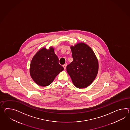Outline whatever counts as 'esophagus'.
<instances>
[{
  "instance_id": "34e87169",
  "label": "esophagus",
  "mask_w": 130,
  "mask_h": 130,
  "mask_svg": "<svg viewBox=\"0 0 130 130\" xmlns=\"http://www.w3.org/2000/svg\"><path fill=\"white\" fill-rule=\"evenodd\" d=\"M63 67L64 70H65V69H66L67 63H65V64H64L63 65Z\"/></svg>"
}]
</instances>
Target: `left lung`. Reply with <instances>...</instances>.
<instances>
[{
  "mask_svg": "<svg viewBox=\"0 0 130 130\" xmlns=\"http://www.w3.org/2000/svg\"><path fill=\"white\" fill-rule=\"evenodd\" d=\"M70 48L73 60L67 65V72L76 87L86 88L97 75L98 60L93 51L85 43H77Z\"/></svg>",
  "mask_w": 130,
  "mask_h": 130,
  "instance_id": "left-lung-1",
  "label": "left lung"
}]
</instances>
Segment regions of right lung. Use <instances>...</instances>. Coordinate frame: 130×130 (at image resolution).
<instances>
[{
  "label": "right lung",
  "mask_w": 130,
  "mask_h": 130,
  "mask_svg": "<svg viewBox=\"0 0 130 130\" xmlns=\"http://www.w3.org/2000/svg\"><path fill=\"white\" fill-rule=\"evenodd\" d=\"M63 67L59 63V59L54 49L42 48L36 54L32 59L29 72L30 76L37 85L46 86L53 82L61 71Z\"/></svg>",
  "instance_id": "1"
}]
</instances>
